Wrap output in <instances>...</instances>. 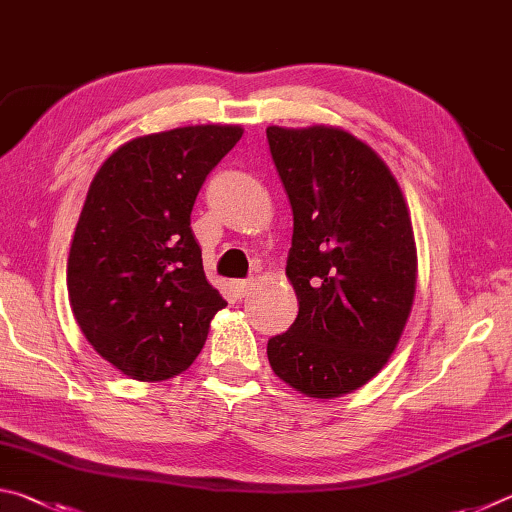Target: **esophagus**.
Listing matches in <instances>:
<instances>
[{
    "instance_id": "esophagus-1",
    "label": "esophagus",
    "mask_w": 512,
    "mask_h": 512,
    "mask_svg": "<svg viewBox=\"0 0 512 512\" xmlns=\"http://www.w3.org/2000/svg\"><path fill=\"white\" fill-rule=\"evenodd\" d=\"M253 284H255L253 280H237V282H232V289L237 291V296L244 298L246 293H248L250 289H253Z\"/></svg>"
}]
</instances>
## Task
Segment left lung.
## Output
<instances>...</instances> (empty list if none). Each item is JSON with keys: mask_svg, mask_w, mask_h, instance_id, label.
<instances>
[{"mask_svg": "<svg viewBox=\"0 0 512 512\" xmlns=\"http://www.w3.org/2000/svg\"><path fill=\"white\" fill-rule=\"evenodd\" d=\"M266 137L293 212L298 296L268 363L296 391L332 400L368 384L400 343L418 277L411 214L386 162L343 128L268 126Z\"/></svg>", "mask_w": 512, "mask_h": 512, "instance_id": "8db88e82", "label": "left lung"}]
</instances>
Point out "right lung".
<instances>
[{"mask_svg": "<svg viewBox=\"0 0 512 512\" xmlns=\"http://www.w3.org/2000/svg\"><path fill=\"white\" fill-rule=\"evenodd\" d=\"M241 135L207 124L135 137L92 180L69 248V305L92 348L131 379L187 370L228 305L207 282L189 216Z\"/></svg>", "mask_w": 512, "mask_h": 512, "instance_id": "add662e5", "label": "right lung"}]
</instances>
